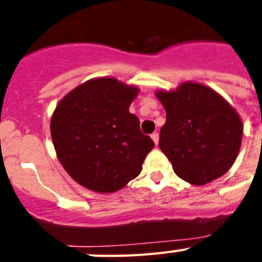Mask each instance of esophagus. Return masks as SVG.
<instances>
[{
	"mask_svg": "<svg viewBox=\"0 0 262 262\" xmlns=\"http://www.w3.org/2000/svg\"><path fill=\"white\" fill-rule=\"evenodd\" d=\"M151 138H152V140H154V143H155V144H159V134H157V133H154V134H152V135H151Z\"/></svg>",
	"mask_w": 262,
	"mask_h": 262,
	"instance_id": "obj_1",
	"label": "esophagus"
}]
</instances>
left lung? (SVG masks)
<instances>
[{"mask_svg": "<svg viewBox=\"0 0 262 262\" xmlns=\"http://www.w3.org/2000/svg\"><path fill=\"white\" fill-rule=\"evenodd\" d=\"M156 97L166 111L159 147L176 174L201 186L228 172L243 136L235 108L211 88L190 81L176 90H159Z\"/></svg>", "mask_w": 262, "mask_h": 262, "instance_id": "1", "label": "left lung"}]
</instances>
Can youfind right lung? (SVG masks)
Segmentation results:
<instances>
[{
  "label": "right lung",
  "instance_id": "right-lung-1",
  "mask_svg": "<svg viewBox=\"0 0 262 262\" xmlns=\"http://www.w3.org/2000/svg\"><path fill=\"white\" fill-rule=\"evenodd\" d=\"M138 93L136 86L101 77L78 85L57 103L52 143L62 168L81 186L114 193L140 174L155 143L128 111Z\"/></svg>",
  "mask_w": 262,
  "mask_h": 262
}]
</instances>
